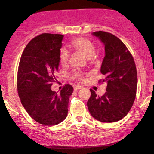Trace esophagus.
I'll list each match as a JSON object with an SVG mask.
<instances>
[{
	"label": "esophagus",
	"mask_w": 154,
	"mask_h": 154,
	"mask_svg": "<svg viewBox=\"0 0 154 154\" xmlns=\"http://www.w3.org/2000/svg\"><path fill=\"white\" fill-rule=\"evenodd\" d=\"M82 87L81 86H79V85H75L74 86V88H73V89H74L75 91H76V90H79L80 89H81Z\"/></svg>",
	"instance_id": "obj_1"
}]
</instances>
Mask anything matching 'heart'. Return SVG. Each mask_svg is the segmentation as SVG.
I'll return each instance as SVG.
<instances>
[{"mask_svg":"<svg viewBox=\"0 0 154 154\" xmlns=\"http://www.w3.org/2000/svg\"><path fill=\"white\" fill-rule=\"evenodd\" d=\"M71 45L72 47L76 50L77 51L84 54L88 59L92 58L95 53V48L91 42L89 40L84 38H76L71 41ZM69 57V51L66 48H62L60 52V62L62 64H66L68 62ZM75 78L78 79H82L83 73L77 71L73 73Z\"/></svg>","mask_w":154,"mask_h":154,"instance_id":"heart-1","label":"heart"}]
</instances>
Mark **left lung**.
<instances>
[{
	"label": "left lung",
	"mask_w": 154,
	"mask_h": 154,
	"mask_svg": "<svg viewBox=\"0 0 154 154\" xmlns=\"http://www.w3.org/2000/svg\"><path fill=\"white\" fill-rule=\"evenodd\" d=\"M92 35L104 45L105 55L101 66L104 79L100 82L106 83L107 87L102 97L90 90L88 110L92 117L103 123L119 121L128 114L135 100L137 86L135 63L125 44L114 35L101 31Z\"/></svg>",
	"instance_id": "8db88e82"
}]
</instances>
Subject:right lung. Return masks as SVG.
<instances>
[{
	"label": "right lung",
	"instance_id": "1",
	"mask_svg": "<svg viewBox=\"0 0 154 154\" xmlns=\"http://www.w3.org/2000/svg\"><path fill=\"white\" fill-rule=\"evenodd\" d=\"M64 35L43 33L33 38L21 57L17 90L29 116L43 125H57L66 119L73 88L66 84L60 92L51 90L60 65Z\"/></svg>",
	"mask_w": 154,
	"mask_h": 154
}]
</instances>
